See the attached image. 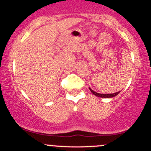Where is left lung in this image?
I'll return each mask as SVG.
<instances>
[{
	"instance_id": "8db88e82",
	"label": "left lung",
	"mask_w": 151,
	"mask_h": 151,
	"mask_svg": "<svg viewBox=\"0 0 151 151\" xmlns=\"http://www.w3.org/2000/svg\"><path fill=\"white\" fill-rule=\"evenodd\" d=\"M90 91L92 92L93 94L95 95V96H99V97H101V98H111V97H114V96H116V95L119 94V93H120V91H118L116 93H96L94 91H93L92 89H91V88H89Z\"/></svg>"
}]
</instances>
